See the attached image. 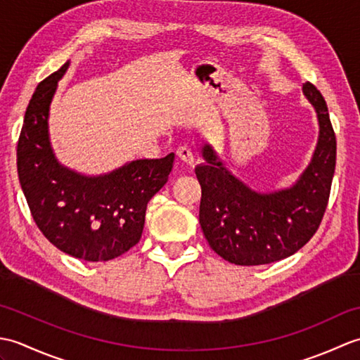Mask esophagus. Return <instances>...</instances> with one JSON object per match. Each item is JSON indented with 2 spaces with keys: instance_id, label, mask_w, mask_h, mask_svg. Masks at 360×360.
Instances as JSON below:
<instances>
[{
  "instance_id": "esophagus-1",
  "label": "esophagus",
  "mask_w": 360,
  "mask_h": 360,
  "mask_svg": "<svg viewBox=\"0 0 360 360\" xmlns=\"http://www.w3.org/2000/svg\"><path fill=\"white\" fill-rule=\"evenodd\" d=\"M176 155H178L182 160H184V162H187V164H190V165H193L195 164V158H193V151L190 150L188 147H179L178 150H176Z\"/></svg>"
}]
</instances>
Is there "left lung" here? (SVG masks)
<instances>
[{
    "label": "left lung",
    "instance_id": "8db88e82",
    "mask_svg": "<svg viewBox=\"0 0 360 360\" xmlns=\"http://www.w3.org/2000/svg\"><path fill=\"white\" fill-rule=\"evenodd\" d=\"M303 93L317 111L320 136L314 158L294 187L271 195L252 192L221 167L209 145L202 150L205 164L195 170L201 186L200 224L210 248L229 263L280 262L302 249L322 223L335 168V134L320 91L307 82Z\"/></svg>",
    "mask_w": 360,
    "mask_h": 360
}]
</instances>
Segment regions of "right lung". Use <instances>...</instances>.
I'll list each match as a JSON object with an SVG mask.
<instances>
[{"instance_id": "add662e5", "label": "right lung", "mask_w": 360, "mask_h": 360, "mask_svg": "<svg viewBox=\"0 0 360 360\" xmlns=\"http://www.w3.org/2000/svg\"><path fill=\"white\" fill-rule=\"evenodd\" d=\"M68 70L37 86L18 137V178L37 227L65 254L108 262L139 243L147 204L172 172L174 155L141 159L98 178L60 165L48 137V112L57 82Z\"/></svg>"}]
</instances>
